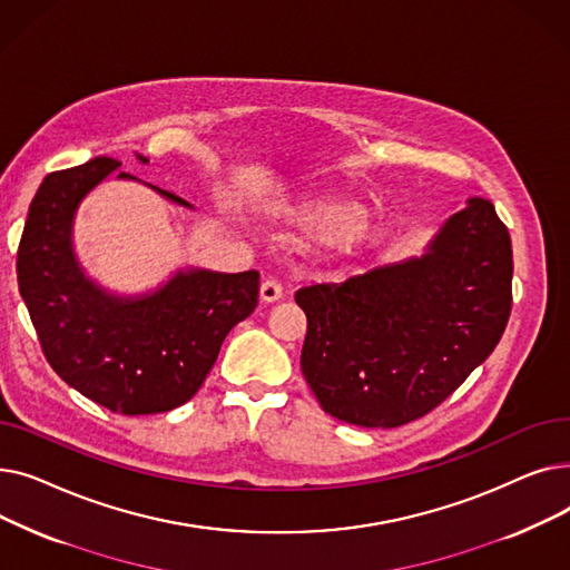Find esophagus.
Instances as JSON below:
<instances>
[{
    "label": "esophagus",
    "mask_w": 570,
    "mask_h": 570,
    "mask_svg": "<svg viewBox=\"0 0 570 570\" xmlns=\"http://www.w3.org/2000/svg\"><path fill=\"white\" fill-rule=\"evenodd\" d=\"M282 284L277 282V279H265L263 284H261V301L263 303H277L279 297H282Z\"/></svg>",
    "instance_id": "1"
}]
</instances>
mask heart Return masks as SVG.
Here are the masks:
<instances>
[{
  "mask_svg": "<svg viewBox=\"0 0 570 570\" xmlns=\"http://www.w3.org/2000/svg\"><path fill=\"white\" fill-rule=\"evenodd\" d=\"M293 217L321 235L325 245L340 254L365 252L383 235V224L367 217L365 207L355 200H307L293 207Z\"/></svg>",
  "mask_w": 570,
  "mask_h": 570,
  "instance_id": "1",
  "label": "heart"
}]
</instances>
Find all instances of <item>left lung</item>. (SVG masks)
<instances>
[{
	"label": "left lung",
	"instance_id": "8db88e82",
	"mask_svg": "<svg viewBox=\"0 0 570 570\" xmlns=\"http://www.w3.org/2000/svg\"><path fill=\"white\" fill-rule=\"evenodd\" d=\"M307 314L301 365L323 411L400 428L451 397L499 344L513 307L511 235L471 198L423 258L295 293Z\"/></svg>",
	"mask_w": 570,
	"mask_h": 570
}]
</instances>
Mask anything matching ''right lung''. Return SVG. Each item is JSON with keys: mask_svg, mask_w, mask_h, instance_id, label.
Wrapping results in <instances>:
<instances>
[{"mask_svg": "<svg viewBox=\"0 0 570 570\" xmlns=\"http://www.w3.org/2000/svg\"><path fill=\"white\" fill-rule=\"evenodd\" d=\"M117 166L97 157L46 175L18 245V288L57 376L112 413H161L198 393L230 327L256 309L258 273L189 269L138 301L85 279L71 249L73 213Z\"/></svg>", "mask_w": 570, "mask_h": 570, "instance_id": "obj_1", "label": "right lung"}]
</instances>
